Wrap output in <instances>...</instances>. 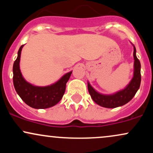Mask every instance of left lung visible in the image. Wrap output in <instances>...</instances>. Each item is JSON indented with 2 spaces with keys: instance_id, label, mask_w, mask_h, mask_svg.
<instances>
[{
  "instance_id": "8db88e82",
  "label": "left lung",
  "mask_w": 153,
  "mask_h": 153,
  "mask_svg": "<svg viewBox=\"0 0 153 153\" xmlns=\"http://www.w3.org/2000/svg\"><path fill=\"white\" fill-rule=\"evenodd\" d=\"M134 46V45H133ZM134 76L131 80L130 82L127 85L125 88L114 94L104 95L97 92L91 85L89 82H88V89L90 94L91 98L94 100L95 103H97L99 106L105 107V108H113L116 107L122 106L123 105L129 102L132 99L137 91L140 88V82H141V65L140 60L136 56V49L134 46Z\"/></svg>"
}]
</instances>
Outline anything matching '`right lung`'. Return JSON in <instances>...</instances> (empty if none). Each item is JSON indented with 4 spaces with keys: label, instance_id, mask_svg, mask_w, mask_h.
<instances>
[{
    "label": "right lung",
    "instance_id": "obj_1",
    "mask_svg": "<svg viewBox=\"0 0 153 153\" xmlns=\"http://www.w3.org/2000/svg\"><path fill=\"white\" fill-rule=\"evenodd\" d=\"M23 47L24 45H22L19 48L18 56L13 66V80L16 91L28 106L34 108H47L54 106L62 98L72 71L50 85L44 87L33 85L24 78L20 71L19 62Z\"/></svg>",
    "mask_w": 153,
    "mask_h": 153
}]
</instances>
